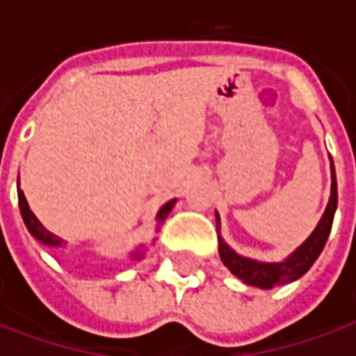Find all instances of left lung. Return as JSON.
Masks as SVG:
<instances>
[{"label":"left lung","mask_w":356,"mask_h":356,"mask_svg":"<svg viewBox=\"0 0 356 356\" xmlns=\"http://www.w3.org/2000/svg\"><path fill=\"white\" fill-rule=\"evenodd\" d=\"M337 209V181H336V170L332 163V191H330L328 206L322 213L321 221L316 225V229L311 232V236L301 244V246L290 254L284 261L278 263H263L238 255L232 250L221 236H219V255L221 261L232 275L238 276L242 282H246L248 286H257L261 290H270L276 286L282 284H290L293 280H298L305 275L309 268L313 267V263L316 261V257L321 255L324 250V244L330 236L332 231V223H334V216ZM217 219V231L221 229L219 225V216L216 213Z\"/></svg>","instance_id":"left-lung-1"}]
</instances>
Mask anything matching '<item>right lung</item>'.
I'll return each mask as SVG.
<instances>
[{"label":"right lung","instance_id":"1","mask_svg":"<svg viewBox=\"0 0 356 356\" xmlns=\"http://www.w3.org/2000/svg\"><path fill=\"white\" fill-rule=\"evenodd\" d=\"M17 193H19V208H20V216H22V221H24V225H26L28 232L34 236L38 242H42L43 246H51V248H63L66 246V242L60 236H57V234H53V232H49L45 227H43L42 223H40V219L34 216V211L30 209V206H28L26 198H24V193L20 191V186L17 188ZM175 206V200H170L163 204L162 208H160V211H158V216H156V219H158V229H160V225L163 223V219L168 217V213L171 211V208ZM143 244H140L135 252L131 254L133 259H140L143 255H145V250H143Z\"/></svg>","mask_w":356,"mask_h":356}]
</instances>
